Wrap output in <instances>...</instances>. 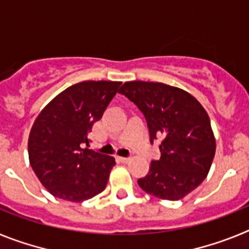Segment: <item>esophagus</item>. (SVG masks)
I'll use <instances>...</instances> for the list:
<instances>
[{
    "label": "esophagus",
    "mask_w": 249,
    "mask_h": 249,
    "mask_svg": "<svg viewBox=\"0 0 249 249\" xmlns=\"http://www.w3.org/2000/svg\"><path fill=\"white\" fill-rule=\"evenodd\" d=\"M129 160H131L129 157H120V160L122 163H127V162H129Z\"/></svg>",
    "instance_id": "obj_1"
}]
</instances>
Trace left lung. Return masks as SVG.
Segmentation results:
<instances>
[{
  "mask_svg": "<svg viewBox=\"0 0 249 249\" xmlns=\"http://www.w3.org/2000/svg\"><path fill=\"white\" fill-rule=\"evenodd\" d=\"M118 92L143 113L149 142L163 137L158 146L160 158L152 160L138 186L158 198H183L204 181L214 157L215 140L206 109L188 92L164 83L132 81Z\"/></svg>",
  "mask_w": 249,
  "mask_h": 249,
  "instance_id": "obj_1",
  "label": "left lung"
}]
</instances>
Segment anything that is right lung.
Masks as SVG:
<instances>
[{"instance_id": "obj_1", "label": "right lung", "mask_w": 249, "mask_h": 249, "mask_svg": "<svg viewBox=\"0 0 249 249\" xmlns=\"http://www.w3.org/2000/svg\"><path fill=\"white\" fill-rule=\"evenodd\" d=\"M120 86L112 81L76 83L56 96L35 121L28 138L31 167L57 198L82 202L106 188L114 158L85 146Z\"/></svg>"}]
</instances>
